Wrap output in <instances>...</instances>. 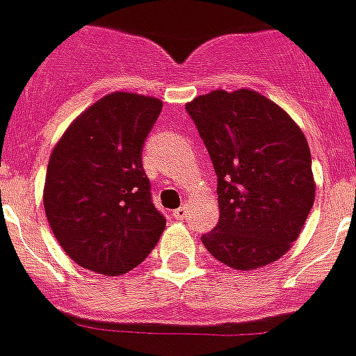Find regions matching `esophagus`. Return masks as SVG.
<instances>
[{"mask_svg":"<svg viewBox=\"0 0 356 356\" xmlns=\"http://www.w3.org/2000/svg\"><path fill=\"white\" fill-rule=\"evenodd\" d=\"M188 212H189L188 205H181V207H179V209H175L174 216L177 219H184V218H188Z\"/></svg>","mask_w":356,"mask_h":356,"instance_id":"esophagus-1","label":"esophagus"}]
</instances>
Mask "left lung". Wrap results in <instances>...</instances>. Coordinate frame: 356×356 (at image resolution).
Wrapping results in <instances>:
<instances>
[{"label":"left lung","mask_w":356,"mask_h":356,"mask_svg":"<svg viewBox=\"0 0 356 356\" xmlns=\"http://www.w3.org/2000/svg\"><path fill=\"white\" fill-rule=\"evenodd\" d=\"M218 175L219 221L202 242L216 260L253 270L279 260L314 204L311 151L297 122L251 89L186 105Z\"/></svg>","instance_id":"8db88e82"}]
</instances>
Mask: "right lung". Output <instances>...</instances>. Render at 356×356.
<instances>
[{
	"label": "right lung",
	"instance_id": "1",
	"mask_svg": "<svg viewBox=\"0 0 356 356\" xmlns=\"http://www.w3.org/2000/svg\"><path fill=\"white\" fill-rule=\"evenodd\" d=\"M163 103L112 92L82 112L49 159L43 207L75 264L121 275L147 258L167 219L152 204L142 149Z\"/></svg>",
	"mask_w": 356,
	"mask_h": 356
}]
</instances>
